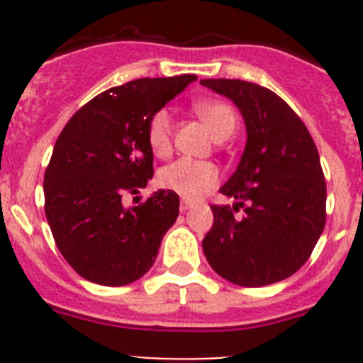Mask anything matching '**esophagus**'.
Segmentation results:
<instances>
[{
  "label": "esophagus",
  "instance_id": "34e87169",
  "mask_svg": "<svg viewBox=\"0 0 363 363\" xmlns=\"http://www.w3.org/2000/svg\"><path fill=\"white\" fill-rule=\"evenodd\" d=\"M194 201H189V200H182V203H179V211H182V213H185V211H189V209H192V207H194Z\"/></svg>",
  "mask_w": 363,
  "mask_h": 363
}]
</instances>
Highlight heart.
Listing matches in <instances>:
<instances>
[{
	"label": "heart",
	"instance_id": "1",
	"mask_svg": "<svg viewBox=\"0 0 363 363\" xmlns=\"http://www.w3.org/2000/svg\"><path fill=\"white\" fill-rule=\"evenodd\" d=\"M198 116L209 127L214 138L225 140L234 133L238 118L230 105L220 99H205L194 105ZM172 120L167 108H160L147 123V143L156 156L171 152ZM220 179L216 165L211 162H198L191 158H179L171 165L163 167L158 174L160 187L179 194L185 200H198L214 187Z\"/></svg>",
	"mask_w": 363,
	"mask_h": 363
}]
</instances>
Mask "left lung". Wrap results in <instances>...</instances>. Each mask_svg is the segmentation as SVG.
Segmentation results:
<instances>
[{"instance_id": "8db88e82", "label": "left lung", "mask_w": 363, "mask_h": 363, "mask_svg": "<svg viewBox=\"0 0 363 363\" xmlns=\"http://www.w3.org/2000/svg\"><path fill=\"white\" fill-rule=\"evenodd\" d=\"M201 85L233 99L247 127L238 169L220 189L236 203L211 205L205 258L221 278L243 287L285 280L309 259L325 227L318 149L296 112L265 86L243 79ZM240 206L246 214L234 218Z\"/></svg>"}]
</instances>
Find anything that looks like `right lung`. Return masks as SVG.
<instances>
[{"instance_id": "obj_1", "label": "right lung", "mask_w": 363, "mask_h": 363, "mask_svg": "<svg viewBox=\"0 0 363 363\" xmlns=\"http://www.w3.org/2000/svg\"><path fill=\"white\" fill-rule=\"evenodd\" d=\"M194 74L140 78L83 105L57 136L43 178L54 242L79 277L118 287L152 267L163 234L179 213L176 192L158 191L125 209L154 174L147 123Z\"/></svg>"}]
</instances>
